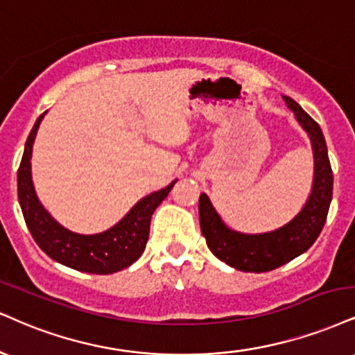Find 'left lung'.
I'll list each match as a JSON object with an SVG mask.
<instances>
[{
    "instance_id": "left-lung-1",
    "label": "left lung",
    "mask_w": 355,
    "mask_h": 355,
    "mask_svg": "<svg viewBox=\"0 0 355 355\" xmlns=\"http://www.w3.org/2000/svg\"><path fill=\"white\" fill-rule=\"evenodd\" d=\"M300 125L309 135L314 155L313 189L304 207L294 218L275 232L246 234L228 228L216 213L207 193L200 195V228L210 251L220 261L238 271L266 272L283 266L304 253L318 240L326 223L329 205L332 200V168L327 155V145L319 123L306 114L297 102L283 96Z\"/></svg>"
}]
</instances>
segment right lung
Masks as SVG:
<instances>
[{
	"label": "right lung",
	"mask_w": 355,
	"mask_h": 355,
	"mask_svg": "<svg viewBox=\"0 0 355 355\" xmlns=\"http://www.w3.org/2000/svg\"><path fill=\"white\" fill-rule=\"evenodd\" d=\"M44 115L46 112L41 114L34 123L18 170V200L34 241L49 258L72 270L92 275H112L130 266L144 253L153 211L166 198L177 180L139 200L119 223L105 232L96 234L71 232L59 225L42 207L33 185V144Z\"/></svg>",
	"instance_id": "1"
}]
</instances>
